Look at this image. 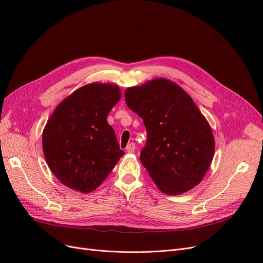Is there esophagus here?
<instances>
[{"instance_id": "34e87169", "label": "esophagus", "mask_w": 263, "mask_h": 263, "mask_svg": "<svg viewBox=\"0 0 263 263\" xmlns=\"http://www.w3.org/2000/svg\"><path fill=\"white\" fill-rule=\"evenodd\" d=\"M135 149H136V146H135L134 142H130V144H128V145H127V147H126V151H127V153H128V154L134 153Z\"/></svg>"}]
</instances>
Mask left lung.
<instances>
[{
    "instance_id": "8db88e82",
    "label": "left lung",
    "mask_w": 263,
    "mask_h": 263,
    "mask_svg": "<svg viewBox=\"0 0 263 263\" xmlns=\"http://www.w3.org/2000/svg\"><path fill=\"white\" fill-rule=\"evenodd\" d=\"M125 100L144 121L147 141L140 161L158 189L177 195L197 185L213 160L215 140L190 95L177 83L159 78L128 87Z\"/></svg>"
}]
</instances>
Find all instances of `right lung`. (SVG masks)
I'll return each mask as SVG.
<instances>
[{
	"mask_svg": "<svg viewBox=\"0 0 263 263\" xmlns=\"http://www.w3.org/2000/svg\"><path fill=\"white\" fill-rule=\"evenodd\" d=\"M119 99L117 85L90 83L53 110L43 132V150L49 169L62 184L89 193L101 185L124 155L106 119Z\"/></svg>",
	"mask_w": 263,
	"mask_h": 263,
	"instance_id": "add662e5",
	"label": "right lung"
}]
</instances>
